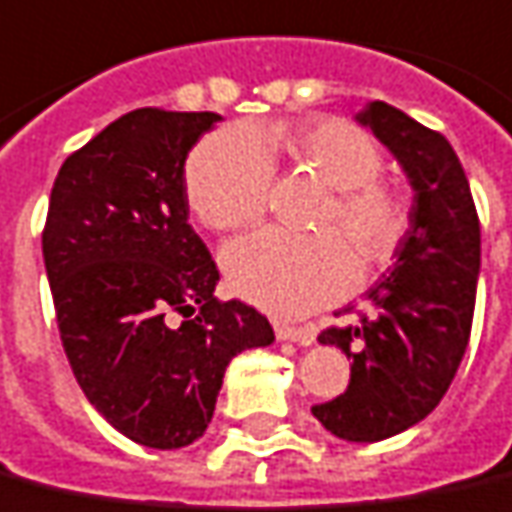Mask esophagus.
<instances>
[{
  "mask_svg": "<svg viewBox=\"0 0 512 512\" xmlns=\"http://www.w3.org/2000/svg\"><path fill=\"white\" fill-rule=\"evenodd\" d=\"M276 339L279 342H295L309 347L314 342V333L309 328H293V325H276Z\"/></svg>",
  "mask_w": 512,
  "mask_h": 512,
  "instance_id": "34e87169",
  "label": "esophagus"
}]
</instances>
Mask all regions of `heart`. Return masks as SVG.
<instances>
[{"label": "heart", "instance_id": "1", "mask_svg": "<svg viewBox=\"0 0 512 512\" xmlns=\"http://www.w3.org/2000/svg\"><path fill=\"white\" fill-rule=\"evenodd\" d=\"M287 157L333 189L317 219L314 238L260 230L222 252L230 287L249 304L276 317H301L344 295L361 266L391 255L401 238L404 211L391 189L377 181L382 154L369 135L344 119H314L285 130H219L187 162V198L203 225L238 230L266 211L271 154ZM342 237V245L338 238Z\"/></svg>", "mask_w": 512, "mask_h": 512}]
</instances>
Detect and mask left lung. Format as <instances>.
Instances as JSON below:
<instances>
[{
    "label": "left lung",
    "instance_id": "left-lung-1",
    "mask_svg": "<svg viewBox=\"0 0 512 512\" xmlns=\"http://www.w3.org/2000/svg\"><path fill=\"white\" fill-rule=\"evenodd\" d=\"M355 121L410 181V227L393 268L363 298L361 320L320 333L317 342L352 361L350 385L312 415L333 437L380 442L426 418L456 377L475 314L480 222L464 168L439 132L380 100Z\"/></svg>",
    "mask_w": 512,
    "mask_h": 512
}]
</instances>
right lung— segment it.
I'll return each mask as SVG.
<instances>
[{"label": "right lung", "mask_w": 512, "mask_h": 512, "mask_svg": "<svg viewBox=\"0 0 512 512\" xmlns=\"http://www.w3.org/2000/svg\"><path fill=\"white\" fill-rule=\"evenodd\" d=\"M219 121L124 113L64 160L51 189L43 257L67 361L94 410L146 448L203 437L227 363L274 342L263 314L214 298L219 271L187 222L184 162Z\"/></svg>", "instance_id": "obj_1"}]
</instances>
